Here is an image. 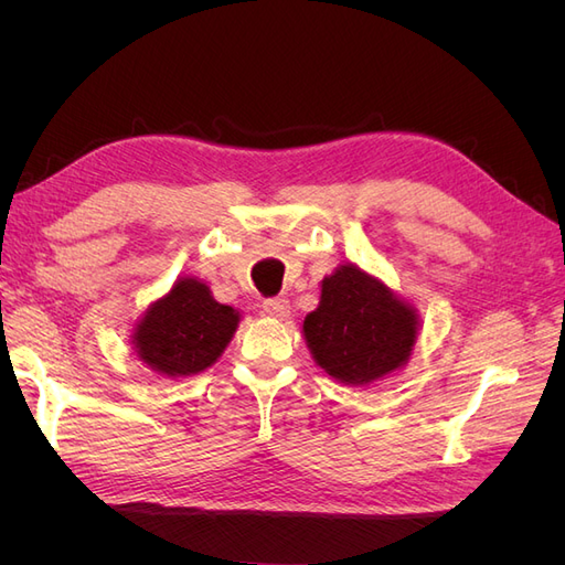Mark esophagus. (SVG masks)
Masks as SVG:
<instances>
[{"label":"esophagus","instance_id":"1","mask_svg":"<svg viewBox=\"0 0 565 565\" xmlns=\"http://www.w3.org/2000/svg\"><path fill=\"white\" fill-rule=\"evenodd\" d=\"M264 311L270 316V318H287L289 316V301L282 299V297H273V299H266L264 301Z\"/></svg>","mask_w":565,"mask_h":565}]
</instances>
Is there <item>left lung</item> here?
<instances>
[{"label": "left lung", "mask_w": 565, "mask_h": 565, "mask_svg": "<svg viewBox=\"0 0 565 565\" xmlns=\"http://www.w3.org/2000/svg\"><path fill=\"white\" fill-rule=\"evenodd\" d=\"M417 311L358 266L322 280L320 303L303 320L316 363L337 382L365 386L401 370L417 341Z\"/></svg>", "instance_id": "8db88e82"}]
</instances>
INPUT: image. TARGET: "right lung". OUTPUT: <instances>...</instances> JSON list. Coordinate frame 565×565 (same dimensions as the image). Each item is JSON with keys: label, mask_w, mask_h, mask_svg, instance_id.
Returning <instances> with one entry per match:
<instances>
[{"label": "right lung", "mask_w": 565, "mask_h": 565, "mask_svg": "<svg viewBox=\"0 0 565 565\" xmlns=\"http://www.w3.org/2000/svg\"><path fill=\"white\" fill-rule=\"evenodd\" d=\"M237 322L241 313L218 303L207 285L181 278L146 311L131 344L148 367L167 377H188L216 363Z\"/></svg>", "instance_id": "1"}]
</instances>
